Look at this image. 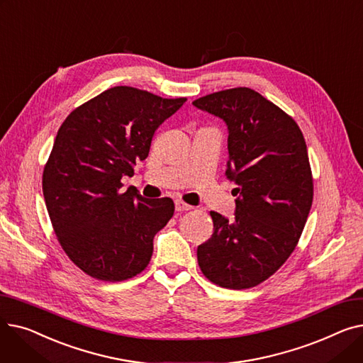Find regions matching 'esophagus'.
<instances>
[{
  "label": "esophagus",
  "mask_w": 363,
  "mask_h": 363,
  "mask_svg": "<svg viewBox=\"0 0 363 363\" xmlns=\"http://www.w3.org/2000/svg\"><path fill=\"white\" fill-rule=\"evenodd\" d=\"M175 208H177V212H186V211H191L193 206L184 203L182 200H177L175 201Z\"/></svg>",
  "instance_id": "esophagus-1"
}]
</instances>
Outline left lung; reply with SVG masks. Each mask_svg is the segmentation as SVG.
Instances as JSON below:
<instances>
[{
	"label": "left lung",
	"mask_w": 363,
	"mask_h": 363,
	"mask_svg": "<svg viewBox=\"0 0 363 363\" xmlns=\"http://www.w3.org/2000/svg\"><path fill=\"white\" fill-rule=\"evenodd\" d=\"M193 104L226 123L225 175L237 185L234 219L211 212L213 234L199 245V266L223 289H252L290 257L308 220L313 179L306 141L293 118L250 88Z\"/></svg>",
	"instance_id": "8db88e82"
}]
</instances>
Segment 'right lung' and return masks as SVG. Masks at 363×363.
<instances>
[{
	"label": "right lung",
	"instance_id": "add662e5",
	"mask_svg": "<svg viewBox=\"0 0 363 363\" xmlns=\"http://www.w3.org/2000/svg\"><path fill=\"white\" fill-rule=\"evenodd\" d=\"M185 101L114 86L74 108L57 132L43 193L57 240L86 275L116 282L147 268L152 238L175 204L123 191L121 181L147 159L156 129Z\"/></svg>",
	"mask_w": 363,
	"mask_h": 363
}]
</instances>
